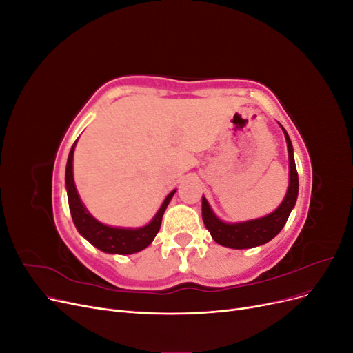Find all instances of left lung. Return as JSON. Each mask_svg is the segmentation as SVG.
<instances>
[{
	"mask_svg": "<svg viewBox=\"0 0 353 353\" xmlns=\"http://www.w3.org/2000/svg\"><path fill=\"white\" fill-rule=\"evenodd\" d=\"M281 126V125H280ZM288 152V188L281 205L270 215L243 222H223L213 213L206 197L201 199V216L212 239L223 248L252 249L272 240L279 234L293 210L299 194V178L294 163L293 145L287 131L281 126Z\"/></svg>",
	"mask_w": 353,
	"mask_h": 353,
	"instance_id": "8db88e82",
	"label": "left lung"
}]
</instances>
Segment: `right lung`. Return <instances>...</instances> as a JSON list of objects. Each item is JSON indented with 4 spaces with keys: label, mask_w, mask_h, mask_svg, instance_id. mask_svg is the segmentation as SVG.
<instances>
[{
    "label": "right lung",
    "mask_w": 353,
    "mask_h": 353,
    "mask_svg": "<svg viewBox=\"0 0 353 353\" xmlns=\"http://www.w3.org/2000/svg\"><path fill=\"white\" fill-rule=\"evenodd\" d=\"M78 141V140H77ZM77 141L73 143L70 153L68 157L66 165V191H68V200H69V209L73 219L74 227H77L81 236L88 240L94 248L104 253L110 254H132L137 252H141L145 249L148 244H152L156 234L160 230V223H162L163 213L169 205L170 199L174 197L175 191H170L166 196L162 206L157 210L154 218L144 227L138 228H123V227H109L105 223L95 219L91 213L83 206L81 197L78 194V190L74 187L73 181V152Z\"/></svg>",
    "instance_id": "add662e5"
}]
</instances>
